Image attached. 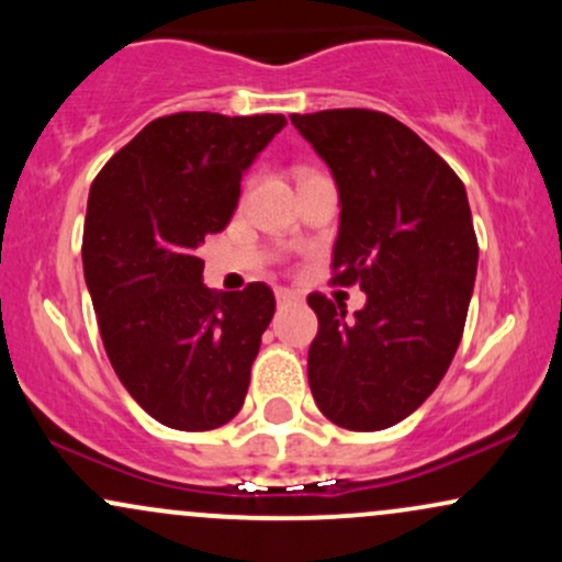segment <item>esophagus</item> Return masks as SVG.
I'll list each match as a JSON object with an SVG mask.
<instances>
[{"label":"esophagus","instance_id":"obj_1","mask_svg":"<svg viewBox=\"0 0 562 562\" xmlns=\"http://www.w3.org/2000/svg\"><path fill=\"white\" fill-rule=\"evenodd\" d=\"M301 295L293 293V290H277V303L280 306H288V303H299Z\"/></svg>","mask_w":562,"mask_h":562}]
</instances>
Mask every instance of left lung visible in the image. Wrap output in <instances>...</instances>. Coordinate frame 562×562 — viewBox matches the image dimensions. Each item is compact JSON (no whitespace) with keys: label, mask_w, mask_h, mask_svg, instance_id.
I'll return each instance as SVG.
<instances>
[{"label":"left lung","mask_w":562,"mask_h":562,"mask_svg":"<svg viewBox=\"0 0 562 562\" xmlns=\"http://www.w3.org/2000/svg\"><path fill=\"white\" fill-rule=\"evenodd\" d=\"M290 121L338 184L330 282L367 293L353 319L346 303L306 299L319 319L308 385L340 428H391L436 391L465 330L479 267L465 184L389 113L338 108Z\"/></svg>","instance_id":"obj_1"}]
</instances>
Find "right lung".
Listing matches in <instances>:
<instances>
[{
	"mask_svg": "<svg viewBox=\"0 0 562 562\" xmlns=\"http://www.w3.org/2000/svg\"><path fill=\"white\" fill-rule=\"evenodd\" d=\"M285 115L173 113L102 166L83 222V277L115 375L173 430H214L240 412L274 293L203 285L200 243L229 224L243 171Z\"/></svg>",
	"mask_w": 562,
	"mask_h": 562,
	"instance_id": "right-lung-1",
	"label": "right lung"
}]
</instances>
